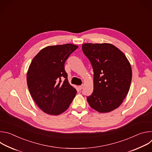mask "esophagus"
Listing matches in <instances>:
<instances>
[{
	"label": "esophagus",
	"mask_w": 152,
	"mask_h": 152,
	"mask_svg": "<svg viewBox=\"0 0 152 152\" xmlns=\"http://www.w3.org/2000/svg\"><path fill=\"white\" fill-rule=\"evenodd\" d=\"M83 87V85H80V86H79V89L80 90H82Z\"/></svg>",
	"instance_id": "obj_1"
}]
</instances>
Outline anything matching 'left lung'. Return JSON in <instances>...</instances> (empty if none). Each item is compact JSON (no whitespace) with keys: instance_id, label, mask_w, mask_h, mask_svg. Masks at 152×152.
<instances>
[{"instance_id":"obj_1","label":"left lung","mask_w":152,"mask_h":152,"mask_svg":"<svg viewBox=\"0 0 152 152\" xmlns=\"http://www.w3.org/2000/svg\"><path fill=\"white\" fill-rule=\"evenodd\" d=\"M82 48L94 72V90L87 101L99 113H110L121 105L129 91L131 64L119 49L110 43H85Z\"/></svg>"}]
</instances>
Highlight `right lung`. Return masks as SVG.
I'll use <instances>...</instances> for the list:
<instances>
[{
  "label": "right lung",
  "instance_id": "right-lung-1",
  "mask_svg": "<svg viewBox=\"0 0 152 152\" xmlns=\"http://www.w3.org/2000/svg\"><path fill=\"white\" fill-rule=\"evenodd\" d=\"M77 48L72 44L46 47L30 64L26 77L29 91L38 106L48 114L57 115L66 111L76 96L77 91L69 82L64 64Z\"/></svg>",
  "mask_w": 152,
  "mask_h": 152
}]
</instances>
